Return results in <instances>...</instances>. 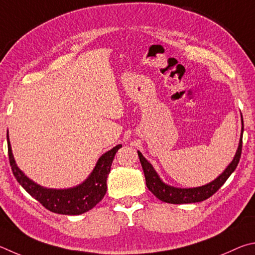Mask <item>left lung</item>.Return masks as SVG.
<instances>
[{
  "label": "left lung",
  "mask_w": 255,
  "mask_h": 255,
  "mask_svg": "<svg viewBox=\"0 0 255 255\" xmlns=\"http://www.w3.org/2000/svg\"><path fill=\"white\" fill-rule=\"evenodd\" d=\"M244 130L243 125V118H242V134ZM242 134L240 137L239 148L236 150V153L234 155L232 162L227 166V168L223 171L220 176H218L215 180H213L204 186L200 187H194V188H178V187H173L170 185H167L166 182L161 180L159 177L157 171L154 170L148 160H146L143 154L140 151H137V155L140 158V162L142 169H143L144 176H145V184L148 189L158 199L162 200L164 203L169 204H189V203H199L203 200L207 199L213 196L216 191L224 185V182L229 179V177L234 172V170L238 167L241 153H242Z\"/></svg>",
  "instance_id": "8db88e82"
}]
</instances>
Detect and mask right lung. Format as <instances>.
<instances>
[{"label":"right lung","instance_id":"1","mask_svg":"<svg viewBox=\"0 0 255 255\" xmlns=\"http://www.w3.org/2000/svg\"><path fill=\"white\" fill-rule=\"evenodd\" d=\"M6 139L11 169L17 182L23 187L26 193L37 199L48 211L62 214V215H80L95 207L101 202L106 194V179L111 171L115 153L120 148H122V144H118L113 149L102 154L91 175L82 184L71 187V188L53 189L38 185L37 182L26 177L23 171L20 170L13 157L11 143L8 140V131Z\"/></svg>","mask_w":255,"mask_h":255}]
</instances>
